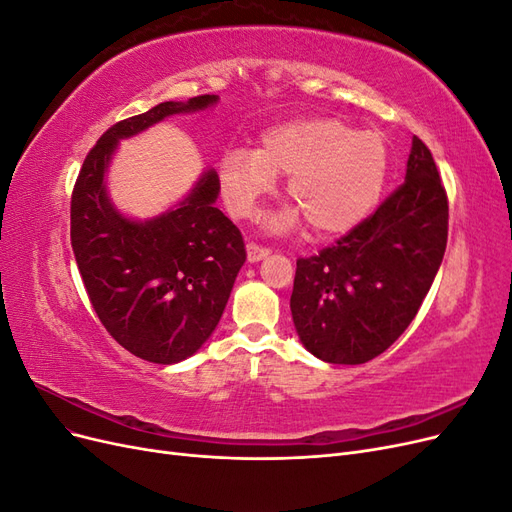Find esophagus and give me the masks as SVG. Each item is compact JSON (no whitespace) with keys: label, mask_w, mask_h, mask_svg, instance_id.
<instances>
[{"label":"esophagus","mask_w":512,"mask_h":512,"mask_svg":"<svg viewBox=\"0 0 512 512\" xmlns=\"http://www.w3.org/2000/svg\"><path fill=\"white\" fill-rule=\"evenodd\" d=\"M269 254H271V247L254 243V241L247 243V260H250V262H258L262 258H267Z\"/></svg>","instance_id":"1"}]
</instances>
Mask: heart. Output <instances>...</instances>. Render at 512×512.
Instances as JSON below:
<instances>
[{"instance_id":"1","label":"heart","mask_w":512,"mask_h":512,"mask_svg":"<svg viewBox=\"0 0 512 512\" xmlns=\"http://www.w3.org/2000/svg\"><path fill=\"white\" fill-rule=\"evenodd\" d=\"M389 173V149L380 132L354 130L337 117H299L260 136L258 149L235 147L220 162L228 207L250 215L288 175L292 209L273 226L307 222L316 237H331L363 222L378 205Z\"/></svg>"}]
</instances>
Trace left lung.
Masks as SVG:
<instances>
[{
  "instance_id": "obj_1",
  "label": "left lung",
  "mask_w": 512,
  "mask_h": 512,
  "mask_svg": "<svg viewBox=\"0 0 512 512\" xmlns=\"http://www.w3.org/2000/svg\"><path fill=\"white\" fill-rule=\"evenodd\" d=\"M446 239V190L414 136L406 181L333 245L297 260L290 309L303 346L335 365L382 354L427 297Z\"/></svg>"
}]
</instances>
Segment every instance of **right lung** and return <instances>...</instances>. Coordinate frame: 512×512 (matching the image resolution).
Returning a JSON list of instances; mask_svg holds the SVG:
<instances>
[{
  "label": "right lung",
  "instance_id": "right-lung-1",
  "mask_svg": "<svg viewBox=\"0 0 512 512\" xmlns=\"http://www.w3.org/2000/svg\"><path fill=\"white\" fill-rule=\"evenodd\" d=\"M215 102L218 96L162 102L117 121L87 153L72 190L70 241L89 303L108 335L149 363H179L207 342L245 262V243L213 205L220 192L215 170L177 209L149 222L115 211L104 173L119 138Z\"/></svg>",
  "mask_w": 512,
  "mask_h": 512
}]
</instances>
